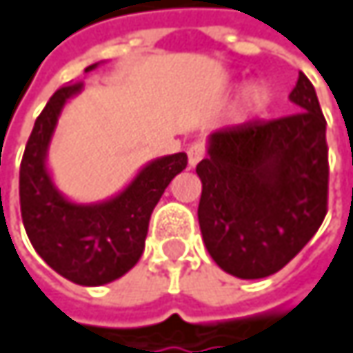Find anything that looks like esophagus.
Segmentation results:
<instances>
[{
  "mask_svg": "<svg viewBox=\"0 0 353 353\" xmlns=\"http://www.w3.org/2000/svg\"><path fill=\"white\" fill-rule=\"evenodd\" d=\"M204 157V145L202 143H192L188 147V165L190 168H196Z\"/></svg>",
  "mask_w": 353,
  "mask_h": 353,
  "instance_id": "obj_1",
  "label": "esophagus"
}]
</instances>
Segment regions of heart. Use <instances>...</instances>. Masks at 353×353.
Segmentation results:
<instances>
[{"mask_svg": "<svg viewBox=\"0 0 353 353\" xmlns=\"http://www.w3.org/2000/svg\"><path fill=\"white\" fill-rule=\"evenodd\" d=\"M270 104V92L263 85H249L241 94V102H239V114L243 118L251 116H259L265 106Z\"/></svg>", "mask_w": 353, "mask_h": 353, "instance_id": "heart-1", "label": "heart"}]
</instances>
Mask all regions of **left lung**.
Segmentation results:
<instances>
[{
	"mask_svg": "<svg viewBox=\"0 0 353 353\" xmlns=\"http://www.w3.org/2000/svg\"><path fill=\"white\" fill-rule=\"evenodd\" d=\"M288 100L299 112L208 134L198 223L221 270L257 280L282 270L327 214V122L305 73Z\"/></svg>",
	"mask_w": 353,
	"mask_h": 353,
	"instance_id": "left-lung-1",
	"label": "left lung"
}]
</instances>
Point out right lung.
I'll return each instance as SVG.
<instances>
[{"label": "right lung", "instance_id": "right-lung-1", "mask_svg": "<svg viewBox=\"0 0 353 353\" xmlns=\"http://www.w3.org/2000/svg\"><path fill=\"white\" fill-rule=\"evenodd\" d=\"M77 94L81 83L57 90L36 118L20 165V208L30 243L57 274L79 286H102L132 270L143 255L151 212L170 181L185 170L188 157L174 153L149 161L106 200L67 198L46 159L59 116Z\"/></svg>", "mask_w": 353, "mask_h": 353}]
</instances>
